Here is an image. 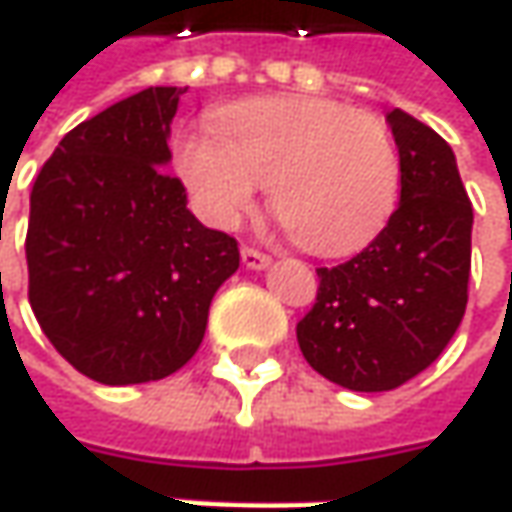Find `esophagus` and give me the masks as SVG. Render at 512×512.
Wrapping results in <instances>:
<instances>
[{"label":"esophagus","instance_id":"1","mask_svg":"<svg viewBox=\"0 0 512 512\" xmlns=\"http://www.w3.org/2000/svg\"><path fill=\"white\" fill-rule=\"evenodd\" d=\"M240 260H243L246 269H255V272L266 269V266L272 263V257L263 255L260 249H252V246H243V249H240Z\"/></svg>","mask_w":512,"mask_h":512}]
</instances>
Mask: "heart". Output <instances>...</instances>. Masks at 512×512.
<instances>
[{
  "label": "heart",
  "instance_id": "obj_1",
  "mask_svg": "<svg viewBox=\"0 0 512 512\" xmlns=\"http://www.w3.org/2000/svg\"><path fill=\"white\" fill-rule=\"evenodd\" d=\"M175 169L203 218L235 223L269 184L277 221L306 252L343 257L385 229L399 198V158L385 124L328 98H260L184 135Z\"/></svg>",
  "mask_w": 512,
  "mask_h": 512
}]
</instances>
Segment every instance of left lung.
Listing matches in <instances>:
<instances>
[{"label":"left lung","mask_w":512,"mask_h":512,"mask_svg":"<svg viewBox=\"0 0 512 512\" xmlns=\"http://www.w3.org/2000/svg\"><path fill=\"white\" fill-rule=\"evenodd\" d=\"M399 150V206L360 255L317 269L297 323L317 374L348 391H394L425 371L465 317L473 206L448 141L414 115H385Z\"/></svg>","instance_id":"1"}]
</instances>
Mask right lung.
I'll return each instance as SVG.
<instances>
[{"label": "right lung", "mask_w": 512, "mask_h": 512, "mask_svg": "<svg viewBox=\"0 0 512 512\" xmlns=\"http://www.w3.org/2000/svg\"><path fill=\"white\" fill-rule=\"evenodd\" d=\"M181 87H147L81 121L30 192L27 297L84 377L138 385L195 357L238 240L206 229L164 169Z\"/></svg>", "instance_id": "obj_1"}]
</instances>
